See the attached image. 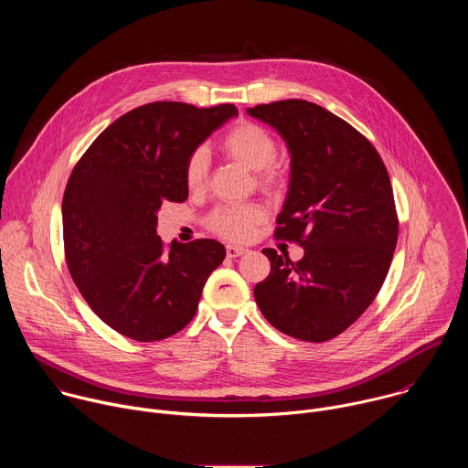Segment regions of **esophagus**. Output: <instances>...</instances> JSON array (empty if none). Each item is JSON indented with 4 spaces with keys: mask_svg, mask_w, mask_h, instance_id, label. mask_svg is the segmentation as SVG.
I'll use <instances>...</instances> for the list:
<instances>
[{
    "mask_svg": "<svg viewBox=\"0 0 468 468\" xmlns=\"http://www.w3.org/2000/svg\"><path fill=\"white\" fill-rule=\"evenodd\" d=\"M246 251H248L246 248H242V246H233V244H229V246L226 248V253H228V257H231V259L240 257V255H244Z\"/></svg>",
    "mask_w": 468,
    "mask_h": 468,
    "instance_id": "obj_1",
    "label": "esophagus"
}]
</instances>
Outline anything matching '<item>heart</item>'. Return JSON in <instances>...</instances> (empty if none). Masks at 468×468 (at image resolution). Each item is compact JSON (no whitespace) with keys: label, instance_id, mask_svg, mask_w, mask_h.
Listing matches in <instances>:
<instances>
[{"label":"heart","instance_id":"heart-1","mask_svg":"<svg viewBox=\"0 0 468 468\" xmlns=\"http://www.w3.org/2000/svg\"><path fill=\"white\" fill-rule=\"evenodd\" d=\"M222 150L244 168L259 172V181L264 186H276L282 183V172L272 166L278 155V144L271 133L259 123L248 120L239 122L224 135ZM207 166V152L204 148H196L185 166V181L190 188L204 185ZM261 220L262 209L257 206H222L211 215L209 226L215 233L229 240H244Z\"/></svg>","mask_w":468,"mask_h":468}]
</instances>
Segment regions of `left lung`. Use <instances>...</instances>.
<instances>
[{"label": "left lung", "instance_id": "1", "mask_svg": "<svg viewBox=\"0 0 468 468\" xmlns=\"http://www.w3.org/2000/svg\"><path fill=\"white\" fill-rule=\"evenodd\" d=\"M291 154V183L276 239L303 257L264 248L271 274L255 302L276 329L324 343L350 327L379 292L398 240L388 172L376 148L343 118L305 100L255 105Z\"/></svg>", "mask_w": 468, "mask_h": 468}]
</instances>
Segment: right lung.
Segmentation results:
<instances>
[{
	"label": "right lung",
	"instance_id": "1",
	"mask_svg": "<svg viewBox=\"0 0 468 468\" xmlns=\"http://www.w3.org/2000/svg\"><path fill=\"white\" fill-rule=\"evenodd\" d=\"M237 114L231 103L133 109L90 144L66 183L62 237L70 276L90 309L133 341L181 331L226 257L213 239L174 240L165 250L157 213L165 202H185L190 154Z\"/></svg>",
	"mask_w": 468,
	"mask_h": 468
}]
</instances>
